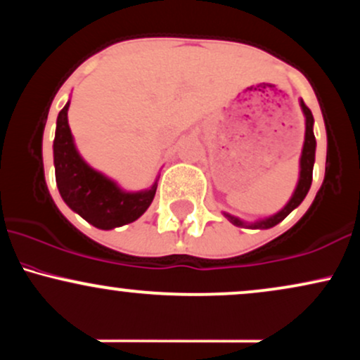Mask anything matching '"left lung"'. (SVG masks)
Returning <instances> with one entry per match:
<instances>
[{
    "label": "left lung",
    "instance_id": "8db88e82",
    "mask_svg": "<svg viewBox=\"0 0 360 360\" xmlns=\"http://www.w3.org/2000/svg\"><path fill=\"white\" fill-rule=\"evenodd\" d=\"M301 110H303L304 118H307V131H304V143H303V150H301V159H300V179L298 184H296L295 193H292L291 200L288 201V205L284 206L281 212L276 214H272L269 218H264V220L254 221V223H245L242 220H238L237 217H232V214L225 213V217L229 218L233 225L237 226H249V229H272L274 225H278L279 221H283L284 218L288 217L289 213L292 212L295 208H298L301 205V201L304 200L309 191V186H311V179H313V164H315V148H316V140H315V134H313V115L311 111L304 101H300Z\"/></svg>",
    "mask_w": 360,
    "mask_h": 360
}]
</instances>
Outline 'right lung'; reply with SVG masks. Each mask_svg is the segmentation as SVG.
Wrapping results in <instances>:
<instances>
[{"label": "right lung", "mask_w": 360, "mask_h": 360, "mask_svg": "<svg viewBox=\"0 0 360 360\" xmlns=\"http://www.w3.org/2000/svg\"><path fill=\"white\" fill-rule=\"evenodd\" d=\"M68 110L69 101L59 111L53 139V166L62 200L96 229L111 230L135 221L154 200L157 181L146 191L128 193L115 181L89 167L74 146Z\"/></svg>", "instance_id": "obj_1"}]
</instances>
